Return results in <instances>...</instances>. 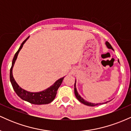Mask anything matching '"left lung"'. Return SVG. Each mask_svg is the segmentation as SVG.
I'll list each match as a JSON object with an SVG mask.
<instances>
[{
  "label": "left lung",
  "instance_id": "obj_1",
  "mask_svg": "<svg viewBox=\"0 0 131 131\" xmlns=\"http://www.w3.org/2000/svg\"><path fill=\"white\" fill-rule=\"evenodd\" d=\"M106 46H107V47L108 48V49H112V50H113V47H112V46L110 45V43L108 42H106ZM118 61L119 62V60H118ZM74 94L75 95H76V97L77 98V99L78 100H79V102H81L82 103H83V104H84L85 105H88V106H97V105H102V104H103V103H107L108 102H105V103H91V102H89L88 101H86V100H85L84 99H83L82 98V97H81L80 95H79V94H78L77 90H76V81H75V84H74Z\"/></svg>",
  "mask_w": 131,
  "mask_h": 131
}]
</instances>
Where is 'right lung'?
<instances>
[{
  "label": "right lung",
  "instance_id": "1",
  "mask_svg": "<svg viewBox=\"0 0 131 131\" xmlns=\"http://www.w3.org/2000/svg\"><path fill=\"white\" fill-rule=\"evenodd\" d=\"M28 38H29V37H27L26 39L23 42L20 47H19L18 50L16 52L15 55L13 57L12 64V67L10 68V82H11L13 90L15 92L16 94L23 100H25V101L32 103V104L35 105L48 104V103H50V102L53 101L54 99L55 98V96L57 95V92L58 91V89L59 88V87L60 86L61 83H62L64 77L57 80L52 86L44 90V91L39 92H31L26 91L25 90L23 89L22 88H21L18 85V84L16 83L13 76L12 69L13 66H14L16 58H17L19 51L22 49L23 44L28 40Z\"/></svg>",
  "mask_w": 131,
  "mask_h": 131
}]
</instances>
